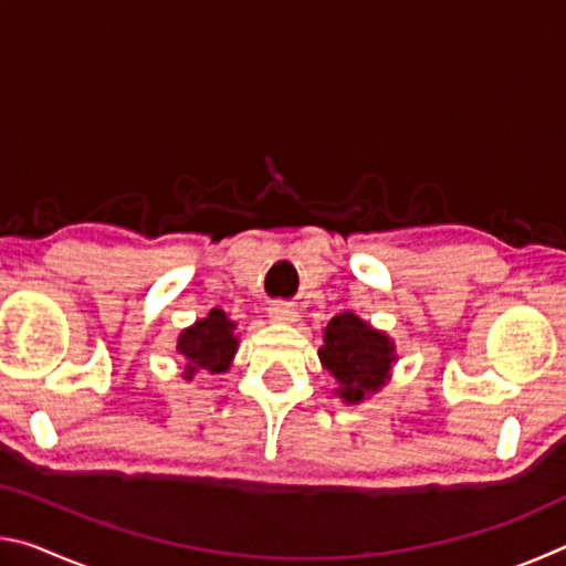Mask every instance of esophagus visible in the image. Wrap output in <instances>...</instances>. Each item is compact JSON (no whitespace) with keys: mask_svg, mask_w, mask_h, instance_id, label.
I'll list each match as a JSON object with an SVG mask.
<instances>
[{"mask_svg":"<svg viewBox=\"0 0 566 566\" xmlns=\"http://www.w3.org/2000/svg\"><path fill=\"white\" fill-rule=\"evenodd\" d=\"M270 317H272V322L292 324V322H296V317H300V312H296L294 304H290V302H274L270 306Z\"/></svg>","mask_w":566,"mask_h":566,"instance_id":"obj_1","label":"esophagus"}]
</instances>
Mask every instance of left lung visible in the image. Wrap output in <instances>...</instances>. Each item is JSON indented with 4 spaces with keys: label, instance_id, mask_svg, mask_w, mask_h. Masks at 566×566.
<instances>
[{
    "label": "left lung",
    "instance_id": "left-lung-1",
    "mask_svg": "<svg viewBox=\"0 0 566 566\" xmlns=\"http://www.w3.org/2000/svg\"><path fill=\"white\" fill-rule=\"evenodd\" d=\"M319 359L322 367L337 379V397L347 405H359L385 387L397 354L395 342L385 332L375 329L357 314L342 312L324 329Z\"/></svg>",
    "mask_w": 566,
    "mask_h": 566
}]
</instances>
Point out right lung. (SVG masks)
<instances>
[{
	"label": "right lung",
	"mask_w": 566,
	"mask_h": 566,
	"mask_svg": "<svg viewBox=\"0 0 566 566\" xmlns=\"http://www.w3.org/2000/svg\"><path fill=\"white\" fill-rule=\"evenodd\" d=\"M237 324L222 310H212L179 334L177 352L185 359V379L197 375H222L234 359L239 339L234 337Z\"/></svg>",
	"instance_id": "right-lung-1"
}]
</instances>
